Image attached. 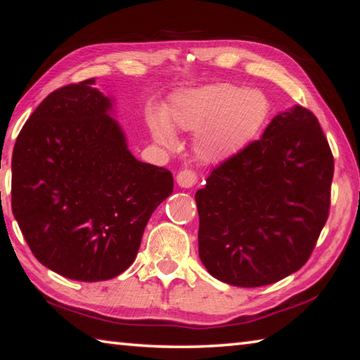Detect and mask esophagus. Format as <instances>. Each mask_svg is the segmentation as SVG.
Masks as SVG:
<instances>
[{
    "label": "esophagus",
    "instance_id": "34e87169",
    "mask_svg": "<svg viewBox=\"0 0 360 360\" xmlns=\"http://www.w3.org/2000/svg\"><path fill=\"white\" fill-rule=\"evenodd\" d=\"M176 181H178V184L181 187H193L195 184L198 182V174L197 172H193V169L191 168H184L181 169V172L178 173V176H176Z\"/></svg>",
    "mask_w": 360,
    "mask_h": 360
}]
</instances>
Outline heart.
Listing matches in <instances>:
<instances>
[{"instance_id": "b5f03b06", "label": "heart", "mask_w": 360, "mask_h": 360, "mask_svg": "<svg viewBox=\"0 0 360 360\" xmlns=\"http://www.w3.org/2000/svg\"><path fill=\"white\" fill-rule=\"evenodd\" d=\"M270 112V103L259 90H245L233 84H216L179 95L168 119L182 130H200L195 149L205 160H219L233 154L257 135ZM158 143L173 146L174 133L162 117L152 120Z\"/></svg>"}]
</instances>
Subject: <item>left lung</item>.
I'll list each match as a JSON object with an SVG mask.
<instances>
[{
  "label": "left lung",
  "instance_id": "left-lung-1",
  "mask_svg": "<svg viewBox=\"0 0 360 360\" xmlns=\"http://www.w3.org/2000/svg\"><path fill=\"white\" fill-rule=\"evenodd\" d=\"M332 178L333 155L316 115L302 106L278 114L195 193L206 270L240 288L300 270L327 222Z\"/></svg>",
  "mask_w": 360,
  "mask_h": 360
}]
</instances>
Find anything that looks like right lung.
Returning <instances> with one entry per match:
<instances>
[{"label":"right lung","mask_w":360,"mask_h":360,"mask_svg":"<svg viewBox=\"0 0 360 360\" xmlns=\"http://www.w3.org/2000/svg\"><path fill=\"white\" fill-rule=\"evenodd\" d=\"M95 79L49 94L12 152V212L42 265L105 281L135 260L152 212L173 192L167 168L136 160Z\"/></svg>","instance_id":"right-lung-1"}]
</instances>
